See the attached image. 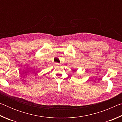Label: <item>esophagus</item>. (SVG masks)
Instances as JSON below:
<instances>
[{"instance_id":"1","label":"esophagus","mask_w":122,"mask_h":122,"mask_svg":"<svg viewBox=\"0 0 122 122\" xmlns=\"http://www.w3.org/2000/svg\"><path fill=\"white\" fill-rule=\"evenodd\" d=\"M55 65H56V66H59V63H55Z\"/></svg>"}]
</instances>
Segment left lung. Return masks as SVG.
I'll use <instances>...</instances> for the list:
<instances>
[{"mask_svg":"<svg viewBox=\"0 0 122 122\" xmlns=\"http://www.w3.org/2000/svg\"><path fill=\"white\" fill-rule=\"evenodd\" d=\"M75 71H76V70H75Z\"/></svg>","mask_w":122,"mask_h":122,"instance_id":"obj_1","label":"left lung"}]
</instances>
